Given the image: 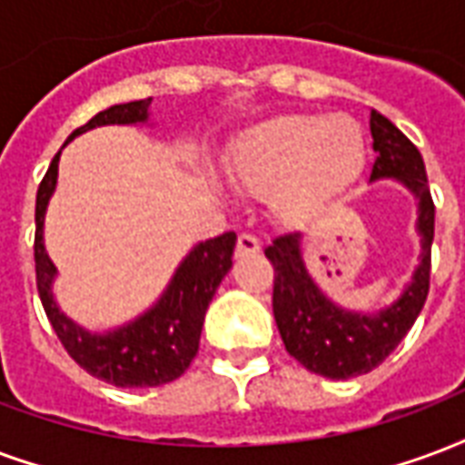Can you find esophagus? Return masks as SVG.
<instances>
[{
  "label": "esophagus",
  "instance_id": "1",
  "mask_svg": "<svg viewBox=\"0 0 465 465\" xmlns=\"http://www.w3.org/2000/svg\"><path fill=\"white\" fill-rule=\"evenodd\" d=\"M261 242L253 233H242L236 242V256H246V253H259Z\"/></svg>",
  "mask_w": 465,
  "mask_h": 465
}]
</instances>
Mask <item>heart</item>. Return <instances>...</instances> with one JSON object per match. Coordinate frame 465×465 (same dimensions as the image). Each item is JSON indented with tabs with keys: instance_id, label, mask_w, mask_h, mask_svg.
<instances>
[{
	"instance_id": "heart-1",
	"label": "heart",
	"mask_w": 465,
	"mask_h": 465,
	"mask_svg": "<svg viewBox=\"0 0 465 465\" xmlns=\"http://www.w3.org/2000/svg\"><path fill=\"white\" fill-rule=\"evenodd\" d=\"M362 133L345 118L283 115L251 127L233 150V180L251 192L276 187L283 214L328 204L360 174Z\"/></svg>"
}]
</instances>
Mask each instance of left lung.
Returning <instances> with one entry per match:
<instances>
[{
	"label": "left lung",
	"mask_w": 465,
	"mask_h": 465,
	"mask_svg": "<svg viewBox=\"0 0 465 465\" xmlns=\"http://www.w3.org/2000/svg\"><path fill=\"white\" fill-rule=\"evenodd\" d=\"M370 130L377 153L370 180L394 177L404 182L419 199L421 263L404 295L377 315L340 311L320 293L302 266L298 233H281L266 249V259L273 266V315L285 350L305 370L330 380H350L380 367L407 338L424 308L431 283L436 206L426 184L421 153L377 110H372Z\"/></svg>",
	"instance_id": "1"
}]
</instances>
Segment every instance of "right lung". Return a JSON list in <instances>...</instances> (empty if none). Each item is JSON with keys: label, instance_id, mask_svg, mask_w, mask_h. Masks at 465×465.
<instances>
[{"label": "right lung", "instance_id": "1", "mask_svg": "<svg viewBox=\"0 0 465 465\" xmlns=\"http://www.w3.org/2000/svg\"><path fill=\"white\" fill-rule=\"evenodd\" d=\"M153 98L123 103L93 115L85 125L75 127L68 140L95 125H127L147 120V108ZM66 140V143H68ZM61 154V153H58ZM58 154L36 192V233H34V261H36V288L51 328L61 345L75 362L93 377L115 387H160L187 372V367L199 352V338L209 302L214 298L222 278L232 268L236 233L226 232L216 239L199 243L177 268L167 293L153 311L113 330L108 335H91L75 328L74 322L58 312L51 298V281L56 268L44 249V214L58 174Z\"/></svg>", "mask_w": 465, "mask_h": 465}]
</instances>
